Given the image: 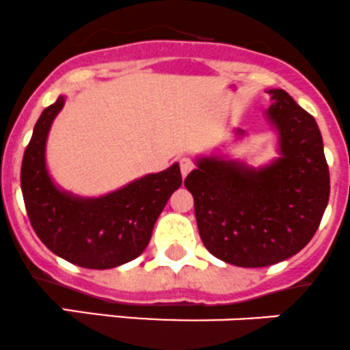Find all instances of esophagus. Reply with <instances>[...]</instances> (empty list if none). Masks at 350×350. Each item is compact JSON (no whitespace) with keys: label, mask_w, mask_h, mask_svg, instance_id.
Returning a JSON list of instances; mask_svg holds the SVG:
<instances>
[{"label":"esophagus","mask_w":350,"mask_h":350,"mask_svg":"<svg viewBox=\"0 0 350 350\" xmlns=\"http://www.w3.org/2000/svg\"><path fill=\"white\" fill-rule=\"evenodd\" d=\"M179 167H181L183 178H186V176H188V172L195 167V164H193V161L189 157H181L179 159Z\"/></svg>","instance_id":"obj_1"}]
</instances>
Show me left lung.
I'll use <instances>...</instances> for the list:
<instances>
[{
	"label": "left lung",
	"instance_id": "1",
	"mask_svg": "<svg viewBox=\"0 0 350 350\" xmlns=\"http://www.w3.org/2000/svg\"><path fill=\"white\" fill-rule=\"evenodd\" d=\"M269 94L267 118L279 133V157L258 169L224 155L200 157L185 179L205 247L244 269L299 253L317 232L330 196L317 121L286 90Z\"/></svg>",
	"mask_w": 350,
	"mask_h": 350
}]
</instances>
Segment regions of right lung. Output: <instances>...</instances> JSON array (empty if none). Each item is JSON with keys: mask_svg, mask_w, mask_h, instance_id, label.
Listing matches in <instances>:
<instances>
[{"mask_svg": "<svg viewBox=\"0 0 350 350\" xmlns=\"http://www.w3.org/2000/svg\"><path fill=\"white\" fill-rule=\"evenodd\" d=\"M64 106L59 96L42 111L22 161L23 202L39 239L63 260L106 270L140 256L172 193L181 186L179 164L99 196L81 198L57 188L46 165V142Z\"/></svg>", "mask_w": 350, "mask_h": 350, "instance_id": "1", "label": "right lung"}]
</instances>
